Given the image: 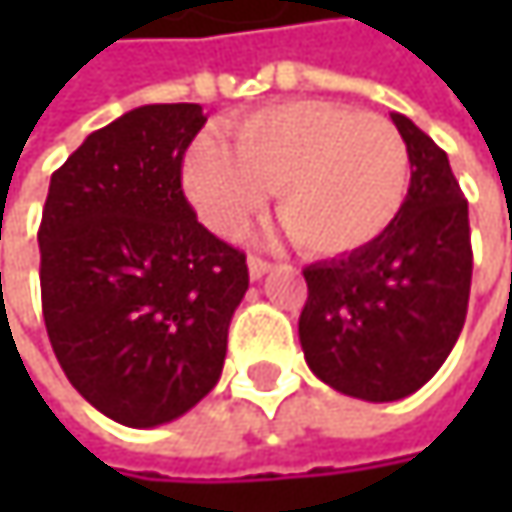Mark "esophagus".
Instances as JSON below:
<instances>
[{
	"label": "esophagus",
	"instance_id": "esophagus-1",
	"mask_svg": "<svg viewBox=\"0 0 512 512\" xmlns=\"http://www.w3.org/2000/svg\"><path fill=\"white\" fill-rule=\"evenodd\" d=\"M269 269H272V263H266L263 257H257V255L249 257V275H252V281H260Z\"/></svg>",
	"mask_w": 512,
	"mask_h": 512
}]
</instances>
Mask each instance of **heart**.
I'll use <instances>...</instances> for the list:
<instances>
[{"label": "heart", "instance_id": "b5f03b06", "mask_svg": "<svg viewBox=\"0 0 512 512\" xmlns=\"http://www.w3.org/2000/svg\"><path fill=\"white\" fill-rule=\"evenodd\" d=\"M183 189L219 237H240L275 189L278 216L311 255H347L388 231L409 189V148L376 115L323 100L257 109L231 145L198 139Z\"/></svg>", "mask_w": 512, "mask_h": 512}]
</instances>
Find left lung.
Returning <instances> with one entry per match:
<instances>
[{
	"instance_id": "8db88e82",
	"label": "left lung",
	"mask_w": 512,
	"mask_h": 512,
	"mask_svg": "<svg viewBox=\"0 0 512 512\" xmlns=\"http://www.w3.org/2000/svg\"><path fill=\"white\" fill-rule=\"evenodd\" d=\"M412 162L406 201L385 234L305 266L299 344L311 373L367 403L415 394L451 356L468 311V201L448 154L391 112Z\"/></svg>"
}]
</instances>
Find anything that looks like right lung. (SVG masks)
Here are the masks:
<instances>
[{"label": "right lung", "instance_id": "add662e5", "mask_svg": "<svg viewBox=\"0 0 512 512\" xmlns=\"http://www.w3.org/2000/svg\"><path fill=\"white\" fill-rule=\"evenodd\" d=\"M204 121L198 103H151L91 133L52 174L38 231L52 353L97 412L136 430L213 391L249 290L246 255L180 189Z\"/></svg>", "mask_w": 512, "mask_h": 512}]
</instances>
